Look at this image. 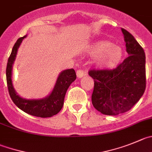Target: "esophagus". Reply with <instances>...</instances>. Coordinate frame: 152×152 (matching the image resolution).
<instances>
[{"instance_id":"esophagus-1","label":"esophagus","mask_w":152,"mask_h":152,"mask_svg":"<svg viewBox=\"0 0 152 152\" xmlns=\"http://www.w3.org/2000/svg\"><path fill=\"white\" fill-rule=\"evenodd\" d=\"M76 74H77V77H78V78H81V77H83V76H84V75H86V73L82 70H77Z\"/></svg>"}]
</instances>
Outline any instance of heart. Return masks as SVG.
<instances>
[{
  "mask_svg": "<svg viewBox=\"0 0 152 152\" xmlns=\"http://www.w3.org/2000/svg\"><path fill=\"white\" fill-rule=\"evenodd\" d=\"M88 53L95 57V64L102 70H113L122 63L123 50L109 41H99L94 43L88 49Z\"/></svg>",
  "mask_w": 152,
  "mask_h": 152,
  "instance_id": "obj_1",
  "label": "heart"
}]
</instances>
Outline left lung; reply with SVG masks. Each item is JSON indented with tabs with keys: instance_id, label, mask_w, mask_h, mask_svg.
I'll return each mask as SVG.
<instances>
[{
	"instance_id": "left-lung-1",
	"label": "left lung",
	"mask_w": 152,
	"mask_h": 152,
	"mask_svg": "<svg viewBox=\"0 0 152 152\" xmlns=\"http://www.w3.org/2000/svg\"><path fill=\"white\" fill-rule=\"evenodd\" d=\"M126 43L127 57L113 70H91L94 79L92 103L104 115L127 112L142 96L145 89V55L134 37L122 28Z\"/></svg>"
}]
</instances>
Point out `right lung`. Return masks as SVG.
<instances>
[{"mask_svg":"<svg viewBox=\"0 0 152 152\" xmlns=\"http://www.w3.org/2000/svg\"><path fill=\"white\" fill-rule=\"evenodd\" d=\"M25 37L27 35L17 40L8 59L6 75L9 93L14 104L26 113L42 118L51 117L58 113L63 107L66 91L71 83L76 79V73L73 69H66L60 72L51 92L44 99H26L21 98L15 92L12 85V72L18 49Z\"/></svg>","mask_w":152,"mask_h":152,"instance_id":"right-lung-1","label":"right lung"}]
</instances>
